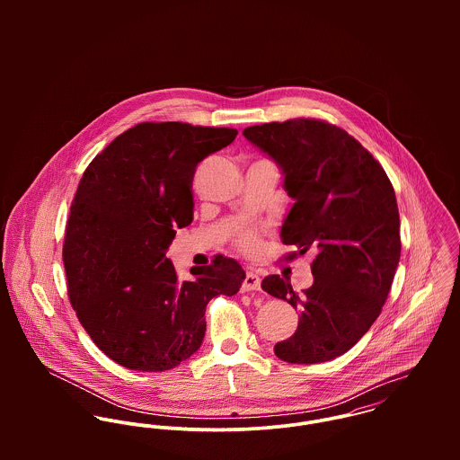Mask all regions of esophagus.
Listing matches in <instances>:
<instances>
[{"label": "esophagus", "instance_id": "34e87169", "mask_svg": "<svg viewBox=\"0 0 460 460\" xmlns=\"http://www.w3.org/2000/svg\"><path fill=\"white\" fill-rule=\"evenodd\" d=\"M261 288V276L253 270H248L243 281V290H259Z\"/></svg>", "mask_w": 460, "mask_h": 460}]
</instances>
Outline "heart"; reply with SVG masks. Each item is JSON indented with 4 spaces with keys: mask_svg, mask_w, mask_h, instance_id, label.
Segmentation results:
<instances>
[{
    "mask_svg": "<svg viewBox=\"0 0 460 460\" xmlns=\"http://www.w3.org/2000/svg\"><path fill=\"white\" fill-rule=\"evenodd\" d=\"M255 241H257V234L253 232V230H241L239 234H237V244L241 246V248H244V250H250V248H253V244H255Z\"/></svg>",
    "mask_w": 460,
    "mask_h": 460,
    "instance_id": "1",
    "label": "heart"
}]
</instances>
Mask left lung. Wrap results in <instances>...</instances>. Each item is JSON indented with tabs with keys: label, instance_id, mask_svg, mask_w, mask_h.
<instances>
[{
	"label": "left lung",
	"instance_id": "8db88e82",
	"mask_svg": "<svg viewBox=\"0 0 460 460\" xmlns=\"http://www.w3.org/2000/svg\"><path fill=\"white\" fill-rule=\"evenodd\" d=\"M243 134L274 159L294 199L281 241L315 252L314 285L303 296L278 274L263 278L267 294L299 310L296 332L274 354L299 365L334 359L359 341L388 299L402 248L394 186L358 139L328 122L294 119Z\"/></svg>",
	"mask_w": 460,
	"mask_h": 460
}]
</instances>
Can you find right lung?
<instances>
[{"instance_id":"add662e5","label":"right lung","mask_w":460,"mask_h":460,"mask_svg":"<svg viewBox=\"0 0 460 460\" xmlns=\"http://www.w3.org/2000/svg\"><path fill=\"white\" fill-rule=\"evenodd\" d=\"M237 136L228 128L143 122L117 136L84 170L64 243L72 308L93 343L139 372L175 368L199 349L205 308L234 296L244 270L216 257L181 281L166 252L193 221L198 163Z\"/></svg>"}]
</instances>
